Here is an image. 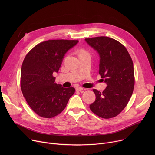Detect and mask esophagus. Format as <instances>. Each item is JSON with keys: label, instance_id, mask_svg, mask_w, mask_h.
Wrapping results in <instances>:
<instances>
[{"label": "esophagus", "instance_id": "esophagus-1", "mask_svg": "<svg viewBox=\"0 0 155 155\" xmlns=\"http://www.w3.org/2000/svg\"><path fill=\"white\" fill-rule=\"evenodd\" d=\"M75 89L77 91H80V92H84V89L82 87H77Z\"/></svg>", "mask_w": 155, "mask_h": 155}]
</instances>
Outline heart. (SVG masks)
Wrapping results in <instances>:
<instances>
[{
    "mask_svg": "<svg viewBox=\"0 0 155 155\" xmlns=\"http://www.w3.org/2000/svg\"><path fill=\"white\" fill-rule=\"evenodd\" d=\"M88 54V53L86 50H80L79 54Z\"/></svg>",
    "mask_w": 155,
    "mask_h": 155,
    "instance_id": "1",
    "label": "heart"
}]
</instances>
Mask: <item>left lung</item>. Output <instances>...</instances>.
Segmentation results:
<instances>
[{
    "label": "left lung",
    "mask_w": 155,
    "mask_h": 155,
    "mask_svg": "<svg viewBox=\"0 0 155 155\" xmlns=\"http://www.w3.org/2000/svg\"><path fill=\"white\" fill-rule=\"evenodd\" d=\"M100 56L99 74L107 84L103 92L93 89L96 99L90 105L95 114L104 119L117 116L126 107L134 87L133 63L126 47L107 36L86 38Z\"/></svg>",
    "instance_id": "obj_1"
}]
</instances>
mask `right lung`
<instances>
[{"instance_id": "right-lung-1", "label": "right lung", "mask_w": 155, "mask_h": 155, "mask_svg": "<svg viewBox=\"0 0 155 155\" xmlns=\"http://www.w3.org/2000/svg\"><path fill=\"white\" fill-rule=\"evenodd\" d=\"M78 40L51 39L38 44L22 62L21 87L31 109L40 117L50 119L67 106L75 89L63 88L54 82L53 74L58 72L63 57Z\"/></svg>"}]
</instances>
